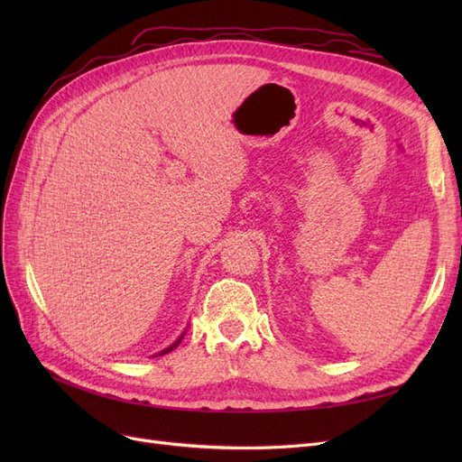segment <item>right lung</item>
Listing matches in <instances>:
<instances>
[{
    "label": "right lung",
    "mask_w": 462,
    "mask_h": 462,
    "mask_svg": "<svg viewBox=\"0 0 462 462\" xmlns=\"http://www.w3.org/2000/svg\"><path fill=\"white\" fill-rule=\"evenodd\" d=\"M185 333H187V329H185L183 333H180V335H179V337L175 339V343H171L170 346H165V348H163V351H162V353H158L156 356H160V355H165V353H170V351H173V348H175V346H179V343H180V341H183V337H185Z\"/></svg>",
    "instance_id": "1"
}]
</instances>
